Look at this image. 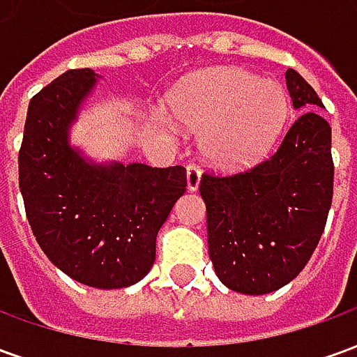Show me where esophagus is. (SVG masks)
Masks as SVG:
<instances>
[{"mask_svg":"<svg viewBox=\"0 0 357 357\" xmlns=\"http://www.w3.org/2000/svg\"><path fill=\"white\" fill-rule=\"evenodd\" d=\"M187 189L189 191H197L199 183H201V166L197 162H187Z\"/></svg>","mask_w":357,"mask_h":357,"instance_id":"34e87169","label":"esophagus"}]
</instances>
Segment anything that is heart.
Masks as SVG:
<instances>
[{
    "mask_svg": "<svg viewBox=\"0 0 357 357\" xmlns=\"http://www.w3.org/2000/svg\"><path fill=\"white\" fill-rule=\"evenodd\" d=\"M179 122L202 130L204 155L222 166H243L264 155L289 116V95L275 80L243 68H212L191 76L170 97Z\"/></svg>",
    "mask_w": 357,
    "mask_h": 357,
    "instance_id": "b5f03b06",
    "label": "heart"
}]
</instances>
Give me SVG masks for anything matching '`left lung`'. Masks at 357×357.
Here are the masks:
<instances>
[{
    "instance_id": "8db88e82",
    "label": "left lung",
    "mask_w": 357,
    "mask_h": 357,
    "mask_svg": "<svg viewBox=\"0 0 357 357\" xmlns=\"http://www.w3.org/2000/svg\"><path fill=\"white\" fill-rule=\"evenodd\" d=\"M292 107L302 109L277 151L235 174L204 172L208 255L231 291L266 294L292 281L314 255L333 202L331 126L314 88L289 68Z\"/></svg>"
}]
</instances>
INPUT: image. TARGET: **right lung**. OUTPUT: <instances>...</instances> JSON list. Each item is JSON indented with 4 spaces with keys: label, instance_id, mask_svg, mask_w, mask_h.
Wrapping results in <instances>:
<instances>
[{
    "label": "right lung",
    "instance_id": "1",
    "mask_svg": "<svg viewBox=\"0 0 357 357\" xmlns=\"http://www.w3.org/2000/svg\"><path fill=\"white\" fill-rule=\"evenodd\" d=\"M95 84L76 68L36 93L19 151L28 224L45 256L78 283L122 289L147 275L156 235L185 193L183 166H95L68 145V128Z\"/></svg>",
    "mask_w": 357,
    "mask_h": 357
}]
</instances>
